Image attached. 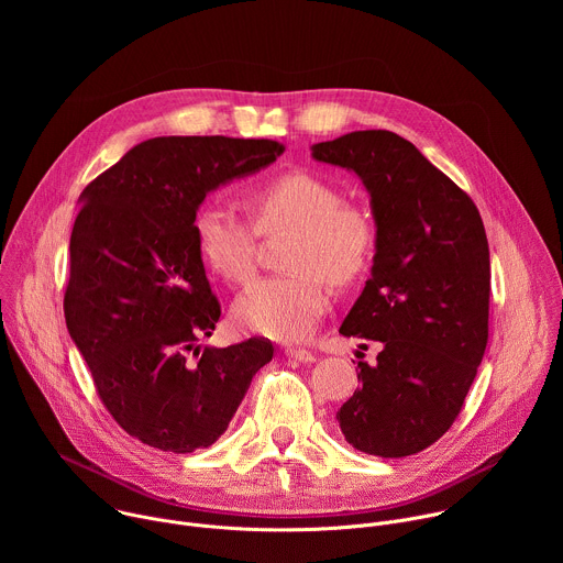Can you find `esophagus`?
<instances>
[{"mask_svg": "<svg viewBox=\"0 0 563 563\" xmlns=\"http://www.w3.org/2000/svg\"><path fill=\"white\" fill-rule=\"evenodd\" d=\"M285 356H289V358H294V361H300V363H313V361H316V356H313L311 352L300 350V347H287V350H285Z\"/></svg>", "mask_w": 563, "mask_h": 563, "instance_id": "obj_1", "label": "esophagus"}]
</instances>
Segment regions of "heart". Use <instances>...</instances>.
Wrapping results in <instances>:
<instances>
[{
	"label": "heart",
	"instance_id": "b5f03b06",
	"mask_svg": "<svg viewBox=\"0 0 563 563\" xmlns=\"http://www.w3.org/2000/svg\"><path fill=\"white\" fill-rule=\"evenodd\" d=\"M247 211L258 233L289 231L280 265L287 274L261 278L231 307L233 323L272 341L307 339L330 305L332 285H347L363 274L374 252L369 216L343 202L330 183L291 172L256 187ZM205 263L227 283H247L254 274L256 232L220 207H202L194 222Z\"/></svg>",
	"mask_w": 563,
	"mask_h": 563
}]
</instances>
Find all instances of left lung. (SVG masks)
<instances>
[{
	"mask_svg": "<svg viewBox=\"0 0 563 563\" xmlns=\"http://www.w3.org/2000/svg\"><path fill=\"white\" fill-rule=\"evenodd\" d=\"M318 163L358 176L376 227L372 276L341 334L380 343L358 361L336 421L374 456H410L461 412L488 345L490 250L474 202L406 137L352 131L311 146Z\"/></svg>",
	"mask_w": 563,
	"mask_h": 563,
	"instance_id": "obj_1",
	"label": "left lung"
}]
</instances>
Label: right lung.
Wrapping results in <instances>:
<instances>
[{
  "label": "right lung",
  "mask_w": 563,
  "mask_h": 563,
  "mask_svg": "<svg viewBox=\"0 0 563 563\" xmlns=\"http://www.w3.org/2000/svg\"><path fill=\"white\" fill-rule=\"evenodd\" d=\"M283 151L274 140L151 137L79 196L66 328L107 410L151 448L185 454L216 443L274 356L265 339L198 345L216 330L220 305L194 222L211 191Z\"/></svg>",
  "instance_id": "right-lung-1"
}]
</instances>
